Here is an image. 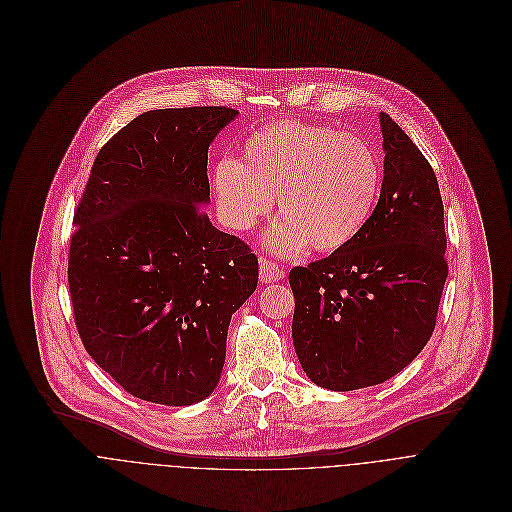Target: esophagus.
<instances>
[{
	"label": "esophagus",
	"instance_id": "esophagus-1",
	"mask_svg": "<svg viewBox=\"0 0 512 512\" xmlns=\"http://www.w3.org/2000/svg\"><path fill=\"white\" fill-rule=\"evenodd\" d=\"M286 276V270L280 268L274 260L268 258H260V280L264 284H274L278 280H282Z\"/></svg>",
	"mask_w": 512,
	"mask_h": 512
}]
</instances>
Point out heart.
I'll return each instance as SVG.
<instances>
[{"label":"heart","mask_w":512,"mask_h":512,"mask_svg":"<svg viewBox=\"0 0 512 512\" xmlns=\"http://www.w3.org/2000/svg\"><path fill=\"white\" fill-rule=\"evenodd\" d=\"M222 222L252 230L278 195L280 220L268 242L297 254L339 252L363 230L378 201L382 171L372 149L337 128L278 120L242 142V161L222 157L211 173Z\"/></svg>","instance_id":"obj_1"}]
</instances>
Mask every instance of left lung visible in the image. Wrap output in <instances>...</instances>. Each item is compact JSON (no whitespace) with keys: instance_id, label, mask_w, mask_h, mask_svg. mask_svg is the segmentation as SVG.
<instances>
[{"instance_id":"obj_1","label":"left lung","mask_w":512,"mask_h":512,"mask_svg":"<svg viewBox=\"0 0 512 512\" xmlns=\"http://www.w3.org/2000/svg\"><path fill=\"white\" fill-rule=\"evenodd\" d=\"M380 130L384 179L365 230L290 272L297 359L317 386L335 392L380 384L420 355L447 278L436 173L384 112Z\"/></svg>"}]
</instances>
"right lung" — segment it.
Here are the masks:
<instances>
[{"instance_id":"right-lung-1","label":"right lung","mask_w":512,"mask_h":512,"mask_svg":"<svg viewBox=\"0 0 512 512\" xmlns=\"http://www.w3.org/2000/svg\"><path fill=\"white\" fill-rule=\"evenodd\" d=\"M238 112L151 110L98 151L74 211L69 292L86 353L126 392L189 406L219 384L232 313L254 293L258 258L220 232L209 146Z\"/></svg>"}]
</instances>
